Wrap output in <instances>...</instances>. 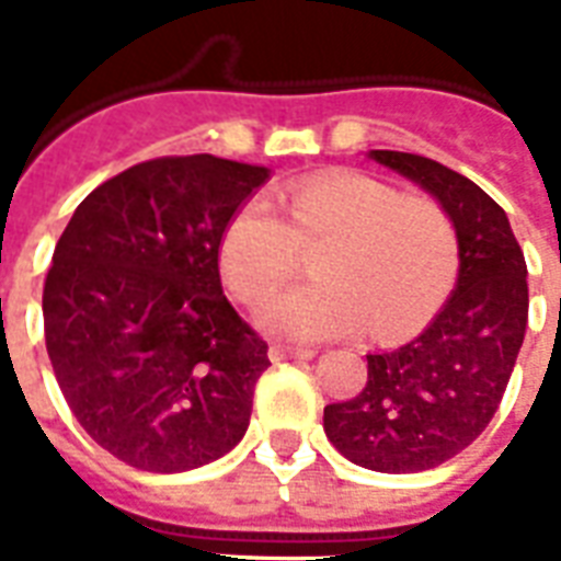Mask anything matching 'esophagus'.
<instances>
[{
  "mask_svg": "<svg viewBox=\"0 0 561 561\" xmlns=\"http://www.w3.org/2000/svg\"><path fill=\"white\" fill-rule=\"evenodd\" d=\"M273 364H279V360H308L314 358L317 350H308V346H282V343H273L271 350H267Z\"/></svg>",
  "mask_w": 561,
  "mask_h": 561,
  "instance_id": "1",
  "label": "esophagus"
}]
</instances>
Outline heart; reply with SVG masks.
Here are the masks:
<instances>
[{"mask_svg":"<svg viewBox=\"0 0 561 561\" xmlns=\"http://www.w3.org/2000/svg\"><path fill=\"white\" fill-rule=\"evenodd\" d=\"M282 206L255 197L229 218L220 273L247 306H264L297 273L302 247L330 241L314 259L317 282L264 308L262 325L288 341H334L364 332L399 343L419 332L451 294L460 244L448 211L360 171L290 183Z\"/></svg>","mask_w":561,"mask_h":561,"instance_id":"1","label":"heart"}]
</instances>
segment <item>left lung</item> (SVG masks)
<instances>
[{
	"label": "left lung",
	"mask_w": 561,
	"mask_h": 561,
	"mask_svg": "<svg viewBox=\"0 0 561 561\" xmlns=\"http://www.w3.org/2000/svg\"><path fill=\"white\" fill-rule=\"evenodd\" d=\"M434 197L457 229V288L416 341L367 355V387L325 404L329 443L364 469L413 474L469 448L495 416L527 332V264L506 211L439 162L369 151Z\"/></svg>",
	"instance_id": "1"
}]
</instances>
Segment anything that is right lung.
<instances>
[{"label":"right lung","mask_w":561,"mask_h":561,"mask_svg":"<svg viewBox=\"0 0 561 561\" xmlns=\"http://www.w3.org/2000/svg\"><path fill=\"white\" fill-rule=\"evenodd\" d=\"M267 178L211 153L139 162L87 194L57 241L48 360L83 431L134 469H201L247 434L271 360L224 297L218 250Z\"/></svg>","instance_id":"right-lung-1"}]
</instances>
